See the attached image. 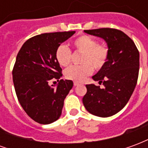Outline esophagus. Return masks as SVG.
I'll use <instances>...</instances> for the list:
<instances>
[{"label":"esophagus","instance_id":"esophagus-1","mask_svg":"<svg viewBox=\"0 0 148 148\" xmlns=\"http://www.w3.org/2000/svg\"><path fill=\"white\" fill-rule=\"evenodd\" d=\"M78 85H79V83H78V82H74V86H78Z\"/></svg>","mask_w":148,"mask_h":148}]
</instances>
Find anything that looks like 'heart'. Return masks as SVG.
<instances>
[{
    "label": "heart",
    "mask_w": 148,
    "mask_h": 148,
    "mask_svg": "<svg viewBox=\"0 0 148 148\" xmlns=\"http://www.w3.org/2000/svg\"><path fill=\"white\" fill-rule=\"evenodd\" d=\"M76 51L82 53L80 62L77 66H72L65 71V76L70 80L81 82L92 74L93 68L101 70L106 64L109 55L108 47L97 43L93 37L86 35L80 36L73 41ZM55 58L62 66L70 65L72 58V51L65 44L59 45L55 51Z\"/></svg>",
    "instance_id": "obj_1"
}]
</instances>
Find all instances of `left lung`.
Segmentation results:
<instances>
[{
    "instance_id": "8db88e82",
    "label": "left lung",
    "mask_w": 148,
    "mask_h": 148,
    "mask_svg": "<svg viewBox=\"0 0 148 148\" xmlns=\"http://www.w3.org/2000/svg\"><path fill=\"white\" fill-rule=\"evenodd\" d=\"M86 33L103 38L108 43V61L93 79L103 88L86 85L82 98L85 108L91 114L108 117L117 113L126 106L136 86L140 54L133 40L123 32L104 27L85 30Z\"/></svg>"
}]
</instances>
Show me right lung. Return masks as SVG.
<instances>
[{
	"label": "right lung",
	"mask_w": 148,
	"mask_h": 148,
	"mask_svg": "<svg viewBox=\"0 0 148 148\" xmlns=\"http://www.w3.org/2000/svg\"><path fill=\"white\" fill-rule=\"evenodd\" d=\"M75 33L60 32L38 35L27 39L19 51L12 69V80L18 101L33 121L51 124L61 116L64 99L73 87L71 80H62V68L55 51ZM57 80L53 88L49 82Z\"/></svg>",
	"instance_id": "right-lung-1"
}]
</instances>
